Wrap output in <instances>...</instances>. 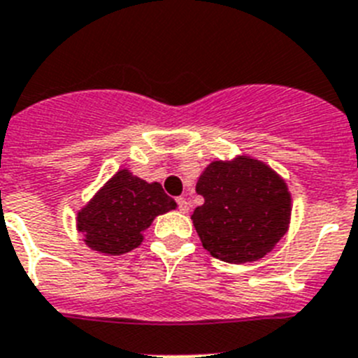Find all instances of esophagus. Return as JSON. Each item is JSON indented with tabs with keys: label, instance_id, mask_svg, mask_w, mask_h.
<instances>
[{
	"label": "esophagus",
	"instance_id": "obj_1",
	"mask_svg": "<svg viewBox=\"0 0 358 358\" xmlns=\"http://www.w3.org/2000/svg\"><path fill=\"white\" fill-rule=\"evenodd\" d=\"M178 209H180V213H187L189 210V201L185 200V198H178Z\"/></svg>",
	"mask_w": 358,
	"mask_h": 358
}]
</instances>
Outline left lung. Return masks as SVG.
<instances>
[{
    "instance_id": "1",
    "label": "left lung",
    "mask_w": 358,
    "mask_h": 358,
    "mask_svg": "<svg viewBox=\"0 0 358 358\" xmlns=\"http://www.w3.org/2000/svg\"><path fill=\"white\" fill-rule=\"evenodd\" d=\"M196 192L203 205L191 220L203 248L216 259L238 265L257 261L288 231V185L256 158L210 162L198 178Z\"/></svg>"
}]
</instances>
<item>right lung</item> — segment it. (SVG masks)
<instances>
[{"label":"right lung","mask_w":358,"mask_h":358,"mask_svg":"<svg viewBox=\"0 0 358 358\" xmlns=\"http://www.w3.org/2000/svg\"><path fill=\"white\" fill-rule=\"evenodd\" d=\"M176 209L158 182L148 183L120 169L77 213V231L92 250L120 256L142 243V232L158 214Z\"/></svg>","instance_id":"right-lung-1"}]
</instances>
